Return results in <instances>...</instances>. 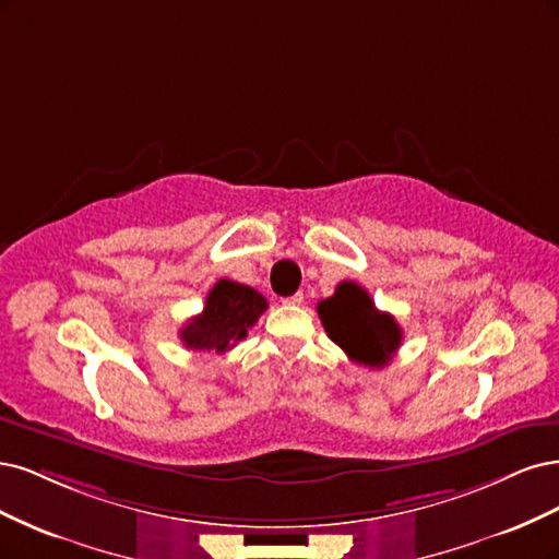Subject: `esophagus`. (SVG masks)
Segmentation results:
<instances>
[{
    "mask_svg": "<svg viewBox=\"0 0 559 559\" xmlns=\"http://www.w3.org/2000/svg\"><path fill=\"white\" fill-rule=\"evenodd\" d=\"M301 301H304V295H301V293H295V295H290V297H285V299H283V304H285V306H299Z\"/></svg>",
    "mask_w": 559,
    "mask_h": 559,
    "instance_id": "34e87169",
    "label": "esophagus"
}]
</instances>
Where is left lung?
<instances>
[{
    "label": "left lung",
    "mask_w": 559,
    "mask_h": 559,
    "mask_svg": "<svg viewBox=\"0 0 559 559\" xmlns=\"http://www.w3.org/2000/svg\"><path fill=\"white\" fill-rule=\"evenodd\" d=\"M318 316L328 336L357 365L385 367L402 346V328L390 313L376 309L362 285L344 281L336 293L318 304Z\"/></svg>",
    "instance_id": "left-lung-1"
}]
</instances>
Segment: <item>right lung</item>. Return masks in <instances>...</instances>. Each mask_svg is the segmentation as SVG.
Segmentation results:
<instances>
[{
    "label": "right lung",
    "mask_w": 559,
    "mask_h": 559,
    "mask_svg": "<svg viewBox=\"0 0 559 559\" xmlns=\"http://www.w3.org/2000/svg\"><path fill=\"white\" fill-rule=\"evenodd\" d=\"M264 311L266 299L258 290L221 278L206 295L204 311L181 330V341L190 350L225 353L246 338Z\"/></svg>",
    "instance_id": "add662e5"
}]
</instances>
